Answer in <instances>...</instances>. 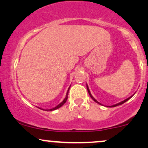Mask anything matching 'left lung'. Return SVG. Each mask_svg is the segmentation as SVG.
<instances>
[{
	"label": "left lung",
	"mask_w": 148,
	"mask_h": 148,
	"mask_svg": "<svg viewBox=\"0 0 148 148\" xmlns=\"http://www.w3.org/2000/svg\"><path fill=\"white\" fill-rule=\"evenodd\" d=\"M86 87H87V90H88V93H89V95H90V97L92 98V99L94 100L95 101V102H97V103H99V104H101V103H99V102H98L97 101V100L95 99V98H93V97H92V95H91V94H90V90H89V89H88V86H86ZM132 97H129V98H127V99H126L125 100H124V101H121V102H120V103H117V104H115V105H113V106H110V107H114V106H119V105H121V104H123V103H125V101H127V100L128 99H130V98Z\"/></svg>",
	"instance_id": "obj_1"
}]
</instances>
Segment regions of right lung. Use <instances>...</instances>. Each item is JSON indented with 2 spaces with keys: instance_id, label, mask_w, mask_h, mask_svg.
<instances>
[{
  "instance_id": "right-lung-1",
  "label": "right lung",
  "mask_w": 148,
  "mask_h": 148,
  "mask_svg": "<svg viewBox=\"0 0 148 148\" xmlns=\"http://www.w3.org/2000/svg\"><path fill=\"white\" fill-rule=\"evenodd\" d=\"M69 88H70V87H69ZM69 88L68 89V91H67V93H66V97H65V99L63 100V101L62 102V103H60L59 105H58L56 107H55V108H51V109H49V110H49V111H52V110H56V109H58V108H60L62 106V105H64V103H66V100H67V99H68V95H69ZM43 110V109H42Z\"/></svg>"
}]
</instances>
